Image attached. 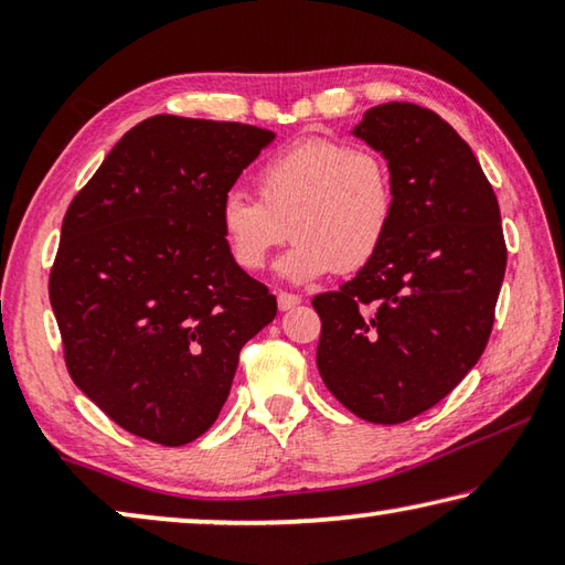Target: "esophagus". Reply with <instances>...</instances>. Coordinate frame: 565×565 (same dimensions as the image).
Returning a JSON list of instances; mask_svg holds the SVG:
<instances>
[{"label":"esophagus","mask_w":565,"mask_h":565,"mask_svg":"<svg viewBox=\"0 0 565 565\" xmlns=\"http://www.w3.org/2000/svg\"><path fill=\"white\" fill-rule=\"evenodd\" d=\"M276 303H279L281 311H289V309H296V306L301 303V296H299V294L279 291V294H276Z\"/></svg>","instance_id":"34e87169"}]
</instances>
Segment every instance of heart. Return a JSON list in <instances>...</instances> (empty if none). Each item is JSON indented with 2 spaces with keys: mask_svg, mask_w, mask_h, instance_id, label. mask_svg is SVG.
<instances>
[{
  "mask_svg": "<svg viewBox=\"0 0 565 565\" xmlns=\"http://www.w3.org/2000/svg\"><path fill=\"white\" fill-rule=\"evenodd\" d=\"M256 189L259 199L228 191L218 204L224 244L242 269L259 271L291 232L296 242L276 264V274L291 284L363 269L394 222L396 191L386 161L337 139L286 147L259 169Z\"/></svg>",
  "mask_w": 565,
  "mask_h": 565,
  "instance_id": "b5f03b06",
  "label": "heart"
}]
</instances>
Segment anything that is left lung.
Masks as SVG:
<instances>
[{"label": "left lung", "instance_id": "left-lung-1", "mask_svg": "<svg viewBox=\"0 0 565 565\" xmlns=\"http://www.w3.org/2000/svg\"><path fill=\"white\" fill-rule=\"evenodd\" d=\"M351 137L386 159L396 209L374 259L313 296L317 366L351 414L404 424L451 394L489 343L505 274L499 199L431 109L379 104Z\"/></svg>", "mask_w": 565, "mask_h": 565}]
</instances>
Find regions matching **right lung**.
<instances>
[{
  "label": "right lung",
  "mask_w": 565,
  "mask_h": 565,
  "mask_svg": "<svg viewBox=\"0 0 565 565\" xmlns=\"http://www.w3.org/2000/svg\"><path fill=\"white\" fill-rule=\"evenodd\" d=\"M276 134L157 114L117 141L62 222L50 301L66 369L129 434L212 428L276 296L238 266L218 204Z\"/></svg>",
  "instance_id": "1"
}]
</instances>
